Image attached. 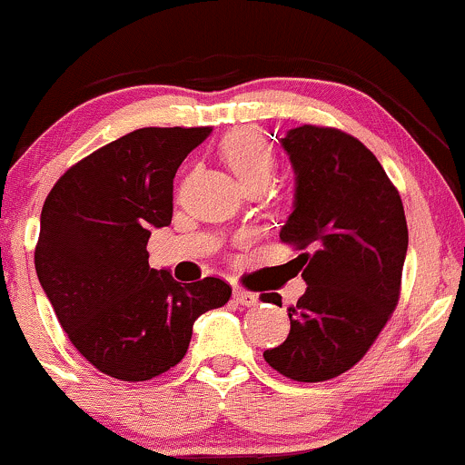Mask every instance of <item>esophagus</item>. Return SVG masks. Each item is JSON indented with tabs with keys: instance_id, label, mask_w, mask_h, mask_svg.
Returning a JSON list of instances; mask_svg holds the SVG:
<instances>
[{
	"instance_id": "34e87169",
	"label": "esophagus",
	"mask_w": 465,
	"mask_h": 465,
	"mask_svg": "<svg viewBox=\"0 0 465 465\" xmlns=\"http://www.w3.org/2000/svg\"><path fill=\"white\" fill-rule=\"evenodd\" d=\"M233 300H236L241 307H256L258 304V295L244 289H233Z\"/></svg>"
}]
</instances>
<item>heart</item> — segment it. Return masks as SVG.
Returning a JSON list of instances; mask_svg holds the SVG:
<instances>
[{
	"label": "heart",
	"instance_id": "1",
	"mask_svg": "<svg viewBox=\"0 0 465 465\" xmlns=\"http://www.w3.org/2000/svg\"><path fill=\"white\" fill-rule=\"evenodd\" d=\"M221 154L242 187L269 183L273 174V152L256 127H238L229 132L221 143Z\"/></svg>",
	"mask_w": 465,
	"mask_h": 465
}]
</instances>
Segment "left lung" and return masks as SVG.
Segmentation results:
<instances>
[{
  "instance_id": "8db88e82",
  "label": "left lung",
  "mask_w": 465,
  "mask_h": 465,
  "mask_svg": "<svg viewBox=\"0 0 465 465\" xmlns=\"http://www.w3.org/2000/svg\"><path fill=\"white\" fill-rule=\"evenodd\" d=\"M282 143L295 201L280 241L300 253L307 291L264 360L295 381L333 380L366 355L397 307L408 249L404 205L373 152L335 127L300 125ZM262 302L282 307L278 293Z\"/></svg>"
}]
</instances>
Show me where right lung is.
Masks as SVG:
<instances>
[{"mask_svg": "<svg viewBox=\"0 0 465 465\" xmlns=\"http://www.w3.org/2000/svg\"><path fill=\"white\" fill-rule=\"evenodd\" d=\"M212 127H141L54 183L35 269L74 349L101 373L145 381L187 353L198 315L232 298L221 278L181 284L150 267L152 229L174 212V176Z\"/></svg>", "mask_w": 465, "mask_h": 465, "instance_id": "add662e5", "label": "right lung"}]
</instances>
